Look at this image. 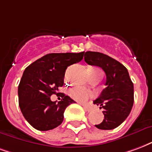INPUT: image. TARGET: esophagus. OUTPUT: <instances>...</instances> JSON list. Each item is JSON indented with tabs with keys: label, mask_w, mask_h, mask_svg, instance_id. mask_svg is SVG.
I'll list each match as a JSON object with an SVG mask.
<instances>
[{
	"label": "esophagus",
	"mask_w": 152,
	"mask_h": 152,
	"mask_svg": "<svg viewBox=\"0 0 152 152\" xmlns=\"http://www.w3.org/2000/svg\"><path fill=\"white\" fill-rule=\"evenodd\" d=\"M83 108H84V110H85V111H87V112H91V111L93 110V108L92 107V106H89V105H84Z\"/></svg>",
	"instance_id": "34e87169"
}]
</instances>
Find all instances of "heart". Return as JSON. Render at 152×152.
I'll return each instance as SVG.
<instances>
[{
	"label": "heart",
	"instance_id": "heart-1",
	"mask_svg": "<svg viewBox=\"0 0 152 152\" xmlns=\"http://www.w3.org/2000/svg\"><path fill=\"white\" fill-rule=\"evenodd\" d=\"M90 75L93 76H101L102 77L103 72L100 69H92L90 70ZM69 95L72 98L79 102H85L88 99L93 96V93L92 91L85 89L82 87H74L69 90Z\"/></svg>",
	"mask_w": 152,
	"mask_h": 152
}]
</instances>
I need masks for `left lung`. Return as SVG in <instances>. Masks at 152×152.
<instances>
[{
  "mask_svg": "<svg viewBox=\"0 0 152 152\" xmlns=\"http://www.w3.org/2000/svg\"><path fill=\"white\" fill-rule=\"evenodd\" d=\"M85 61L88 64L102 67L106 75V87L93 103L104 109V119L95 125L101 130L118 127L130 114L134 104V85L126 67L107 55L86 51Z\"/></svg>",
  "mask_w": 152,
  "mask_h": 152,
  "instance_id": "8db88e82",
  "label": "left lung"
}]
</instances>
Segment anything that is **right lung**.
Here are the masks:
<instances>
[{
    "instance_id": "add662e5",
    "label": "right lung",
    "mask_w": 152,
    "mask_h": 152,
    "mask_svg": "<svg viewBox=\"0 0 152 152\" xmlns=\"http://www.w3.org/2000/svg\"><path fill=\"white\" fill-rule=\"evenodd\" d=\"M84 53L48 54L25 69L18 85L19 107L36 130L46 131L59 126L64 121L65 109L75 103L64 93L58 103L52 102L50 96L64 85L67 67L81 61Z\"/></svg>"
}]
</instances>
